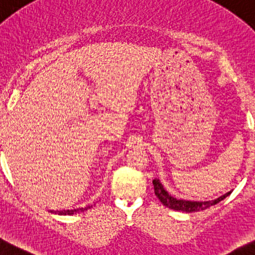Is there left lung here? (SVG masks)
Segmentation results:
<instances>
[{
    "mask_svg": "<svg viewBox=\"0 0 255 255\" xmlns=\"http://www.w3.org/2000/svg\"><path fill=\"white\" fill-rule=\"evenodd\" d=\"M153 186H154V193L157 199L161 201V203L169 209L176 210V211H183V212H199L203 211V210L208 209L212 205H216L219 203L220 201L225 200L226 197L232 194V191L226 193L218 199L213 201H207V202H192V201H185V200H177L175 197L169 195L168 192L164 191L163 186L161 185L159 179L153 180Z\"/></svg>",
    "mask_w": 255,
    "mask_h": 255,
    "instance_id": "left-lung-1",
    "label": "left lung"
}]
</instances>
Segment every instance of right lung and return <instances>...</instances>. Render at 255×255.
<instances>
[{
	"label": "right lung",
	"mask_w": 255,
	"mask_h": 255,
	"mask_svg": "<svg viewBox=\"0 0 255 255\" xmlns=\"http://www.w3.org/2000/svg\"><path fill=\"white\" fill-rule=\"evenodd\" d=\"M93 205H88V207H85V208H79V209H74V210H63V211H51V212H54V213H58V215H64V216H71V215H76V213H79V212H84L86 211V210L91 209Z\"/></svg>",
	"instance_id": "1"
}]
</instances>
